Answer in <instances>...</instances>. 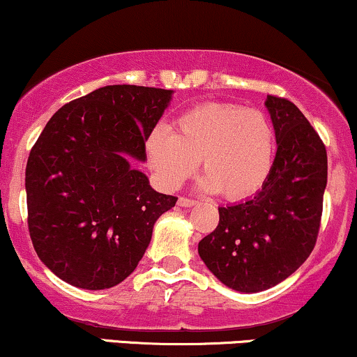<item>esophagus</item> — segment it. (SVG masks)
I'll return each mask as SVG.
<instances>
[{
  "instance_id": "1",
  "label": "esophagus",
  "mask_w": 357,
  "mask_h": 357,
  "mask_svg": "<svg viewBox=\"0 0 357 357\" xmlns=\"http://www.w3.org/2000/svg\"><path fill=\"white\" fill-rule=\"evenodd\" d=\"M178 204L181 206V208H191V206L196 204V199H190V197H179Z\"/></svg>"
}]
</instances>
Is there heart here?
<instances>
[{
    "instance_id": "obj_1",
    "label": "heart",
    "mask_w": 357,
    "mask_h": 357,
    "mask_svg": "<svg viewBox=\"0 0 357 357\" xmlns=\"http://www.w3.org/2000/svg\"><path fill=\"white\" fill-rule=\"evenodd\" d=\"M146 161L166 191L178 190L195 173L204 191L227 199L255 196L264 188L278 154L276 128L261 109L236 102H204L176 119L174 131L158 124L146 137Z\"/></svg>"
}]
</instances>
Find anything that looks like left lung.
I'll return each instance as SVG.
<instances>
[{"instance_id": "left-lung-1", "label": "left lung", "mask_w": 357, "mask_h": 357, "mask_svg": "<svg viewBox=\"0 0 357 357\" xmlns=\"http://www.w3.org/2000/svg\"><path fill=\"white\" fill-rule=\"evenodd\" d=\"M274 169L259 192L220 208V225L197 252L222 284L259 293L289 278L314 249L328 183L326 146L294 102L269 94Z\"/></svg>"}]
</instances>
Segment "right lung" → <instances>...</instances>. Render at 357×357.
<instances>
[{
  "label": "right lung",
  "instance_id": "1",
  "mask_svg": "<svg viewBox=\"0 0 357 357\" xmlns=\"http://www.w3.org/2000/svg\"><path fill=\"white\" fill-rule=\"evenodd\" d=\"M171 96L135 84L94 89L56 111L34 143L24 179L29 236L68 284L98 291L124 281L178 201L131 166L146 161V137Z\"/></svg>",
  "mask_w": 357,
  "mask_h": 357
}]
</instances>
